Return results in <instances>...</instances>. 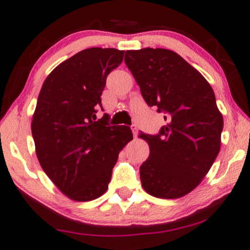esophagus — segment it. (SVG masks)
<instances>
[{
	"label": "esophagus",
	"mask_w": 250,
	"mask_h": 250,
	"mask_svg": "<svg viewBox=\"0 0 250 250\" xmlns=\"http://www.w3.org/2000/svg\"><path fill=\"white\" fill-rule=\"evenodd\" d=\"M131 129L133 132V135H134V138H136V135H138V127H136L135 124H132L131 125Z\"/></svg>",
	"instance_id": "34e87169"
}]
</instances>
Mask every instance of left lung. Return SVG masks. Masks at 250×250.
Listing matches in <instances>:
<instances>
[{
  "instance_id": "1",
  "label": "left lung",
  "mask_w": 250,
  "mask_h": 250,
  "mask_svg": "<svg viewBox=\"0 0 250 250\" xmlns=\"http://www.w3.org/2000/svg\"><path fill=\"white\" fill-rule=\"evenodd\" d=\"M125 63L148 105L164 112L158 134L140 132L150 146L140 167L143 189L157 198L186 196L201 182L221 148L223 117L199 71L166 49L126 51Z\"/></svg>"
}]
</instances>
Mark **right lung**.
Segmentation results:
<instances>
[{"label": "right lung", "instance_id": "right-lung-1", "mask_svg": "<svg viewBox=\"0 0 250 250\" xmlns=\"http://www.w3.org/2000/svg\"><path fill=\"white\" fill-rule=\"evenodd\" d=\"M123 58L116 49L83 50L53 69L41 88L32 122L37 158L73 200L105 192L119 151L133 139L128 126L109 124V115L97 121L105 80Z\"/></svg>", "mask_w": 250, "mask_h": 250}]
</instances>
